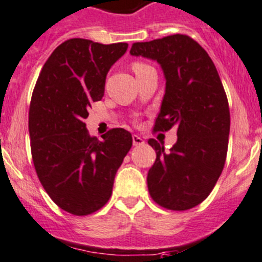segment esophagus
Instances as JSON below:
<instances>
[{
	"instance_id": "1",
	"label": "esophagus",
	"mask_w": 262,
	"mask_h": 262,
	"mask_svg": "<svg viewBox=\"0 0 262 262\" xmlns=\"http://www.w3.org/2000/svg\"><path fill=\"white\" fill-rule=\"evenodd\" d=\"M132 138H133L134 146H142V144H144L143 139H142L139 136H137V134H133V137H132Z\"/></svg>"
}]
</instances>
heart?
<instances>
[{"mask_svg": "<svg viewBox=\"0 0 262 262\" xmlns=\"http://www.w3.org/2000/svg\"><path fill=\"white\" fill-rule=\"evenodd\" d=\"M150 66H148V64H146V63H141V62H136L133 64V71L136 73H139V72H142V71H144V70H147V68H149Z\"/></svg>", "mask_w": 262, "mask_h": 262, "instance_id": "heart-1", "label": "heart"}]
</instances>
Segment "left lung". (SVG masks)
<instances>
[{
	"label": "left lung",
	"mask_w": 262,
	"mask_h": 262,
	"mask_svg": "<svg viewBox=\"0 0 262 262\" xmlns=\"http://www.w3.org/2000/svg\"><path fill=\"white\" fill-rule=\"evenodd\" d=\"M130 54L157 60L165 75L155 130L178 126L170 150L148 141L156 149L148 191L166 209H191L207 199L226 162L231 118L223 84L208 53L187 35L134 43Z\"/></svg>",
	"instance_id": "8db88e82"
}]
</instances>
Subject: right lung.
I'll return each instance as SVG.
<instances>
[{"instance_id":"add662e5","label":"right lung","mask_w":262,"mask_h":262,"mask_svg":"<svg viewBox=\"0 0 262 262\" xmlns=\"http://www.w3.org/2000/svg\"><path fill=\"white\" fill-rule=\"evenodd\" d=\"M126 49V43L66 40L50 54L33 91L29 134L36 175L50 199L75 215L106 204L133 143L123 128L110 129L99 141L83 123L92 102L104 96L107 72Z\"/></svg>"}]
</instances>
